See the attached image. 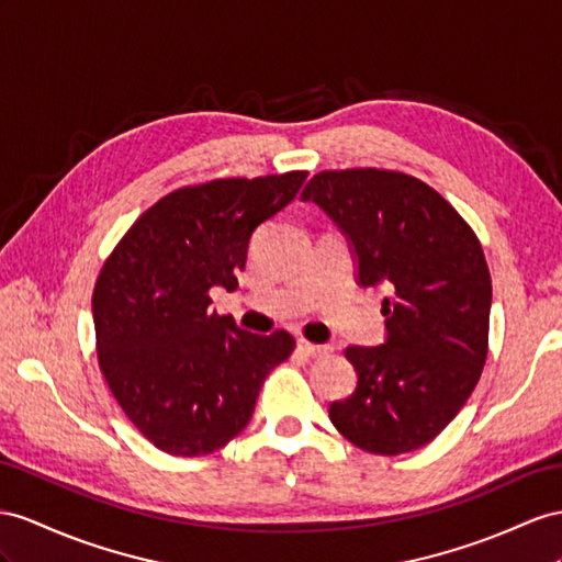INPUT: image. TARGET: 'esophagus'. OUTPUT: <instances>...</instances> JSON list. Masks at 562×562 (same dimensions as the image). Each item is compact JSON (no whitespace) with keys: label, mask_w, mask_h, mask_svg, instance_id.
<instances>
[{"label":"esophagus","mask_w":562,"mask_h":562,"mask_svg":"<svg viewBox=\"0 0 562 562\" xmlns=\"http://www.w3.org/2000/svg\"><path fill=\"white\" fill-rule=\"evenodd\" d=\"M296 349H299V353H304V356H308V358H323V356H327V351H329V347H321V344H311V341H306V339H301V341L296 344Z\"/></svg>","instance_id":"1"}]
</instances>
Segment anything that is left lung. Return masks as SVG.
Wrapping results in <instances>:
<instances>
[{
	"label": "left lung",
	"mask_w": 562,
	"mask_h": 562,
	"mask_svg": "<svg viewBox=\"0 0 562 562\" xmlns=\"http://www.w3.org/2000/svg\"><path fill=\"white\" fill-rule=\"evenodd\" d=\"M301 199L347 237L356 282L390 294L384 344L344 351L358 382L329 404V420L368 453L420 449L463 408L486 361L492 278L480 239L406 172L325 170Z\"/></svg>",
	"instance_id": "left-lung-1"
}]
</instances>
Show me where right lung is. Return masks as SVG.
<instances>
[{"label": "right lung", "mask_w": 562, "mask_h": 562, "mask_svg": "<svg viewBox=\"0 0 562 562\" xmlns=\"http://www.w3.org/2000/svg\"><path fill=\"white\" fill-rule=\"evenodd\" d=\"M308 172L227 178L158 199L113 249L92 296L111 394L156 449L206 456L249 425L268 372L290 358L284 329L254 335L211 313V286L237 290L258 225Z\"/></svg>", "instance_id": "right-lung-1"}]
</instances>
